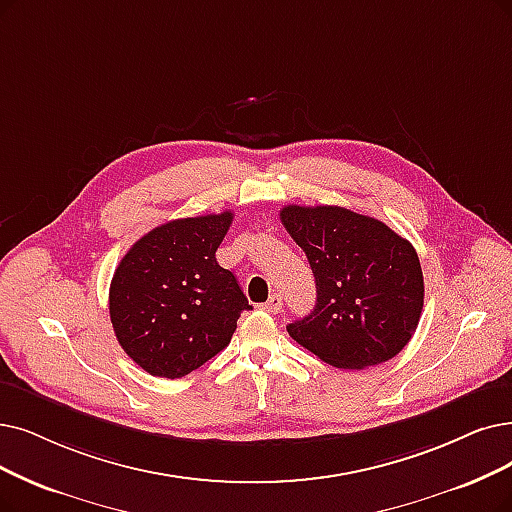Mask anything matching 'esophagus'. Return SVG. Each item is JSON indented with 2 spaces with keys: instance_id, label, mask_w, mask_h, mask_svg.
Returning a JSON list of instances; mask_svg holds the SVG:
<instances>
[{
  "instance_id": "obj_1",
  "label": "esophagus",
  "mask_w": 512,
  "mask_h": 512,
  "mask_svg": "<svg viewBox=\"0 0 512 512\" xmlns=\"http://www.w3.org/2000/svg\"><path fill=\"white\" fill-rule=\"evenodd\" d=\"M281 306H283V298L279 294H273L269 298V302L264 304V309H267L271 315H277V313H281Z\"/></svg>"
}]
</instances>
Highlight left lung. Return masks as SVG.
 Returning a JSON list of instances; mask_svg holds the SVG:
<instances>
[{
    "label": "left lung",
    "instance_id": "8db88e82",
    "mask_svg": "<svg viewBox=\"0 0 512 512\" xmlns=\"http://www.w3.org/2000/svg\"><path fill=\"white\" fill-rule=\"evenodd\" d=\"M279 216L317 285L315 309L288 325L290 336L342 370L399 355L424 304L414 245L384 222L340 206H285Z\"/></svg>",
    "mask_w": 512,
    "mask_h": 512
}]
</instances>
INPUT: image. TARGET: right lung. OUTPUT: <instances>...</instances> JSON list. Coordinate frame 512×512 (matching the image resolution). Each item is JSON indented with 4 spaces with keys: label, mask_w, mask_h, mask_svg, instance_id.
Returning a JSON list of instances; mask_svg holds the SVG:
<instances>
[{
    "label": "right lung",
    "mask_w": 512,
    "mask_h": 512,
    "mask_svg": "<svg viewBox=\"0 0 512 512\" xmlns=\"http://www.w3.org/2000/svg\"><path fill=\"white\" fill-rule=\"evenodd\" d=\"M233 212L170 220L117 264L109 315L128 357L159 378H182L227 349L243 311L235 275L216 262Z\"/></svg>",
    "instance_id": "right-lung-1"
}]
</instances>
